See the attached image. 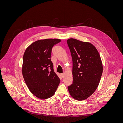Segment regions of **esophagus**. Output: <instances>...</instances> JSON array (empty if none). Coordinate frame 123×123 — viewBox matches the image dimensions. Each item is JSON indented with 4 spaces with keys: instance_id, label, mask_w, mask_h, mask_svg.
<instances>
[{
    "instance_id": "34e87169",
    "label": "esophagus",
    "mask_w": 123,
    "mask_h": 123,
    "mask_svg": "<svg viewBox=\"0 0 123 123\" xmlns=\"http://www.w3.org/2000/svg\"><path fill=\"white\" fill-rule=\"evenodd\" d=\"M61 76L62 77H64V73L61 74Z\"/></svg>"
}]
</instances>
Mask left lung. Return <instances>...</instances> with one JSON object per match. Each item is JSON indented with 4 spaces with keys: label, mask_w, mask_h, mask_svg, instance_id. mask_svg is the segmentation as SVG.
Returning <instances> with one entry per match:
<instances>
[{
    "label": "left lung",
    "mask_w": 123,
    "mask_h": 123,
    "mask_svg": "<svg viewBox=\"0 0 123 123\" xmlns=\"http://www.w3.org/2000/svg\"><path fill=\"white\" fill-rule=\"evenodd\" d=\"M72 59L73 82L68 87L70 95L82 100L98 87L103 71L101 59L92 44L71 38L67 41Z\"/></svg>",
    "instance_id": "obj_1"
}]
</instances>
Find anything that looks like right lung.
Here are the masks:
<instances>
[{
    "instance_id": "add662e5",
    "label": "right lung",
    "mask_w": 123,
    "mask_h": 123,
    "mask_svg": "<svg viewBox=\"0 0 123 123\" xmlns=\"http://www.w3.org/2000/svg\"><path fill=\"white\" fill-rule=\"evenodd\" d=\"M60 41L56 39L39 40L31 44L24 53L22 73L24 81L30 91L40 99L53 96L59 84L51 55L53 47Z\"/></svg>"
}]
</instances>
